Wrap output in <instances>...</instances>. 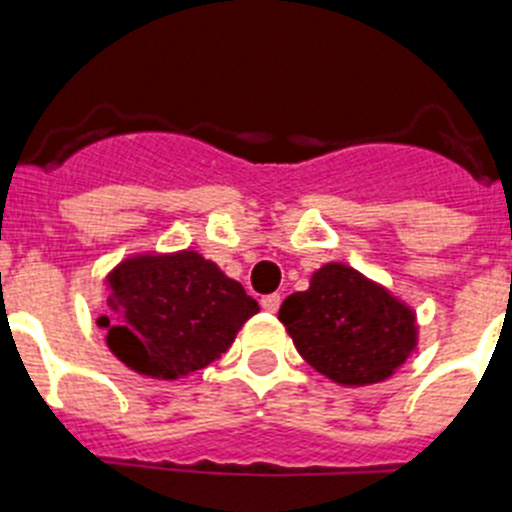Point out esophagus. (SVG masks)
Listing matches in <instances>:
<instances>
[{
	"instance_id": "obj_1",
	"label": "esophagus",
	"mask_w": 512,
	"mask_h": 512,
	"mask_svg": "<svg viewBox=\"0 0 512 512\" xmlns=\"http://www.w3.org/2000/svg\"><path fill=\"white\" fill-rule=\"evenodd\" d=\"M262 309L270 311V314H275V311L281 309V296L278 293H270V296H262Z\"/></svg>"
}]
</instances>
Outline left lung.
<instances>
[{"label":"left lung","mask_w":512,"mask_h":512,"mask_svg":"<svg viewBox=\"0 0 512 512\" xmlns=\"http://www.w3.org/2000/svg\"><path fill=\"white\" fill-rule=\"evenodd\" d=\"M278 319L306 363L342 386L386 381L417 348L412 306L345 262H327Z\"/></svg>","instance_id":"1"}]
</instances>
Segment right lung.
Returning a JSON list of instances; mask_svg holds the SVG:
<instances>
[{
	"label": "right lung",
	"instance_id": "1",
	"mask_svg": "<svg viewBox=\"0 0 512 512\" xmlns=\"http://www.w3.org/2000/svg\"><path fill=\"white\" fill-rule=\"evenodd\" d=\"M110 353L149 379L175 381L221 358L260 306L195 250L141 252L105 278Z\"/></svg>",
	"mask_w": 512,
	"mask_h": 512
}]
</instances>
